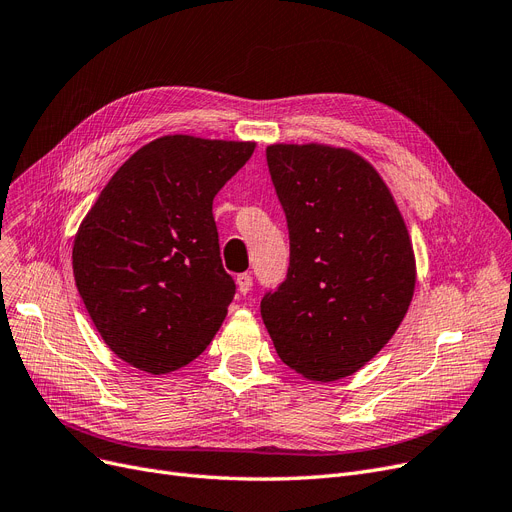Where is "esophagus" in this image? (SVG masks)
<instances>
[{
	"label": "esophagus",
	"mask_w": 512,
	"mask_h": 512,
	"mask_svg": "<svg viewBox=\"0 0 512 512\" xmlns=\"http://www.w3.org/2000/svg\"><path fill=\"white\" fill-rule=\"evenodd\" d=\"M236 284H238V293L247 295L251 291V286H253V278H251V274H238Z\"/></svg>",
	"instance_id": "34e87169"
}]
</instances>
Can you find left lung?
<instances>
[{
    "mask_svg": "<svg viewBox=\"0 0 512 512\" xmlns=\"http://www.w3.org/2000/svg\"><path fill=\"white\" fill-rule=\"evenodd\" d=\"M291 261L261 299L280 360L309 381L358 372L410 307L416 263L387 184L360 154L324 144L265 150Z\"/></svg>",
    "mask_w": 512,
    "mask_h": 512,
    "instance_id": "left-lung-1",
    "label": "left lung"
}]
</instances>
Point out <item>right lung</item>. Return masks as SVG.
Instances as JSON below:
<instances>
[{
	"mask_svg": "<svg viewBox=\"0 0 512 512\" xmlns=\"http://www.w3.org/2000/svg\"><path fill=\"white\" fill-rule=\"evenodd\" d=\"M253 142L163 136L119 167L73 244L77 291L104 343L167 374L201 355L236 284L219 257L213 198Z\"/></svg>",
	"mask_w": 512,
	"mask_h": 512,
	"instance_id": "right-lung-1",
	"label": "right lung"
}]
</instances>
